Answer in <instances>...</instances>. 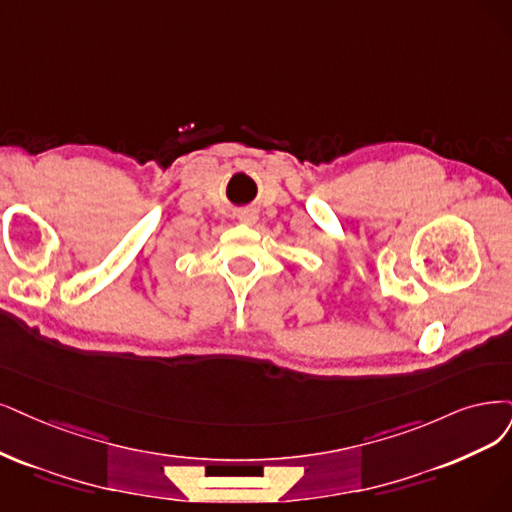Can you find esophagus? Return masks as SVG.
<instances>
[{
  "instance_id": "1",
  "label": "esophagus",
  "mask_w": 512,
  "mask_h": 512,
  "mask_svg": "<svg viewBox=\"0 0 512 512\" xmlns=\"http://www.w3.org/2000/svg\"><path fill=\"white\" fill-rule=\"evenodd\" d=\"M238 219H240L242 223H246V225H253V223L257 221V213H255V211H242V213L238 215Z\"/></svg>"
}]
</instances>
